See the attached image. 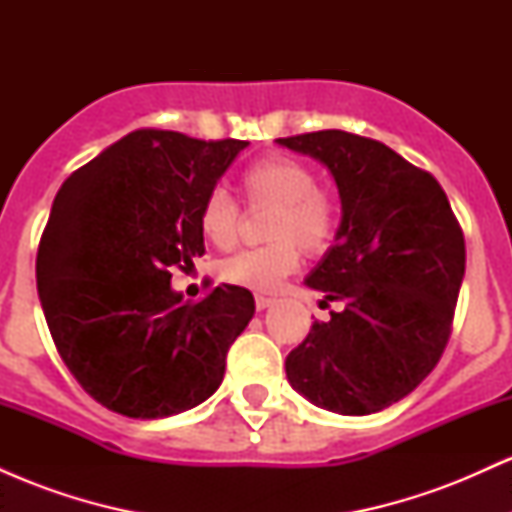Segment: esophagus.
<instances>
[{
	"label": "esophagus",
	"mask_w": 512,
	"mask_h": 512,
	"mask_svg": "<svg viewBox=\"0 0 512 512\" xmlns=\"http://www.w3.org/2000/svg\"><path fill=\"white\" fill-rule=\"evenodd\" d=\"M255 305H257V310H267V308H272V305H274V298L262 296V293H257V296H255Z\"/></svg>",
	"instance_id": "34e87169"
}]
</instances>
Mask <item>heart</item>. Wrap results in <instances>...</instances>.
Returning a JSON list of instances; mask_svg holds the SVG:
<instances>
[{
  "label": "heart",
  "instance_id": "heart-1",
  "mask_svg": "<svg viewBox=\"0 0 512 512\" xmlns=\"http://www.w3.org/2000/svg\"><path fill=\"white\" fill-rule=\"evenodd\" d=\"M250 204L272 207L264 248L243 250L219 264V276L252 291H276L298 267L296 245L320 255L337 233V202L317 187L315 170L296 158H262L240 178ZM199 228L216 248H231L238 238V207L223 190H214L199 207Z\"/></svg>",
  "mask_w": 512,
  "mask_h": 512
}]
</instances>
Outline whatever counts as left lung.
Segmentation results:
<instances>
[{
  "mask_svg": "<svg viewBox=\"0 0 512 512\" xmlns=\"http://www.w3.org/2000/svg\"><path fill=\"white\" fill-rule=\"evenodd\" d=\"M330 170L342 202L334 245L305 276L322 303L286 356V378L315 407L366 416L407 397L450 337L464 276V238L443 187L375 139L342 129L276 139Z\"/></svg>",
  "mask_w": 512,
  "mask_h": 512,
  "instance_id": "obj_1",
  "label": "left lung"
}]
</instances>
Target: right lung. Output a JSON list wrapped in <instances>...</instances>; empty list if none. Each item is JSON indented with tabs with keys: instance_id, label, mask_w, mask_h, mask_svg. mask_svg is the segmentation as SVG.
<instances>
[{
	"instance_id": "obj_1",
	"label": "right lung",
	"mask_w": 512,
	"mask_h": 512,
	"mask_svg": "<svg viewBox=\"0 0 512 512\" xmlns=\"http://www.w3.org/2000/svg\"><path fill=\"white\" fill-rule=\"evenodd\" d=\"M248 146L137 129L62 182L35 262L38 296L62 361L110 411L166 419L219 390L255 298L223 284L190 305L170 267L204 255L199 207Z\"/></svg>"
}]
</instances>
